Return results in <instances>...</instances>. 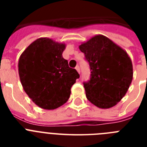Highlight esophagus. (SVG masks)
Segmentation results:
<instances>
[{
  "mask_svg": "<svg viewBox=\"0 0 147 147\" xmlns=\"http://www.w3.org/2000/svg\"><path fill=\"white\" fill-rule=\"evenodd\" d=\"M75 68H76V71H77V72L79 73V74H80V66H79V65H76Z\"/></svg>",
  "mask_w": 147,
  "mask_h": 147,
  "instance_id": "obj_1",
  "label": "esophagus"
}]
</instances>
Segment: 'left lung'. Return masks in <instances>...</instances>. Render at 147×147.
<instances>
[{
	"label": "left lung",
	"instance_id": "1",
	"mask_svg": "<svg viewBox=\"0 0 147 147\" xmlns=\"http://www.w3.org/2000/svg\"><path fill=\"white\" fill-rule=\"evenodd\" d=\"M90 69L84 82L86 97L102 109L115 106L125 96L132 80V64L127 53L103 35L80 45Z\"/></svg>",
	"mask_w": 147,
	"mask_h": 147
}]
</instances>
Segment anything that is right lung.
<instances>
[{"mask_svg": "<svg viewBox=\"0 0 147 147\" xmlns=\"http://www.w3.org/2000/svg\"><path fill=\"white\" fill-rule=\"evenodd\" d=\"M65 45L42 37L30 44L20 55L19 76L23 88L37 106L54 110L64 105L80 74L62 57Z\"/></svg>", "mask_w": 147, "mask_h": 147, "instance_id": "add662e5", "label": "right lung"}]
</instances>
